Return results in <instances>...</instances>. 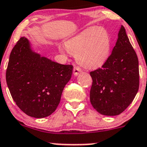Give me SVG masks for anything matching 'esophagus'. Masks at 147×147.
I'll return each instance as SVG.
<instances>
[{
	"mask_svg": "<svg viewBox=\"0 0 147 147\" xmlns=\"http://www.w3.org/2000/svg\"><path fill=\"white\" fill-rule=\"evenodd\" d=\"M82 69L79 67H75L73 69V73L75 76H78L79 74H80L82 72Z\"/></svg>",
	"mask_w": 147,
	"mask_h": 147,
	"instance_id": "1",
	"label": "esophagus"
}]
</instances>
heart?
<instances>
[{
	"instance_id": "b5f03b06",
	"label": "heart",
	"mask_w": 147,
	"mask_h": 147,
	"mask_svg": "<svg viewBox=\"0 0 147 147\" xmlns=\"http://www.w3.org/2000/svg\"><path fill=\"white\" fill-rule=\"evenodd\" d=\"M59 52L75 55L78 63L89 69L102 66L111 51V39L102 27H90L58 45Z\"/></svg>"
}]
</instances>
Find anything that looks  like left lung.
I'll return each instance as SVG.
<instances>
[{"label": "left lung", "instance_id": "8db88e82", "mask_svg": "<svg viewBox=\"0 0 147 147\" xmlns=\"http://www.w3.org/2000/svg\"><path fill=\"white\" fill-rule=\"evenodd\" d=\"M90 74V99L98 113L117 116L131 103L139 90V60L123 26L108 60Z\"/></svg>", "mask_w": 147, "mask_h": 147}]
</instances>
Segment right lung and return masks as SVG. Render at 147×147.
Segmentation results:
<instances>
[{
  "mask_svg": "<svg viewBox=\"0 0 147 147\" xmlns=\"http://www.w3.org/2000/svg\"><path fill=\"white\" fill-rule=\"evenodd\" d=\"M72 69V65L41 56L23 36L11 51L5 78L18 108L31 117L42 119L57 109Z\"/></svg>",
  "mask_w": 147,
  "mask_h": 147,
  "instance_id": "right-lung-1",
  "label": "right lung"
}]
</instances>
